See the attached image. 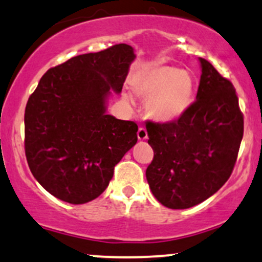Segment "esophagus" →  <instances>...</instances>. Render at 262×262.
I'll return each instance as SVG.
<instances>
[{"label": "esophagus", "mask_w": 262, "mask_h": 262, "mask_svg": "<svg viewBox=\"0 0 262 262\" xmlns=\"http://www.w3.org/2000/svg\"><path fill=\"white\" fill-rule=\"evenodd\" d=\"M137 137H138V140H141V141H143V140H146L147 137H148V135H147V130L144 127H140L138 128V131H137Z\"/></svg>", "instance_id": "obj_1"}]
</instances>
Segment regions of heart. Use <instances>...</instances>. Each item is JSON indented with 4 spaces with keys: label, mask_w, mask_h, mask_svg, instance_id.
<instances>
[{
    "label": "heart",
    "mask_w": 262,
    "mask_h": 262,
    "mask_svg": "<svg viewBox=\"0 0 262 262\" xmlns=\"http://www.w3.org/2000/svg\"><path fill=\"white\" fill-rule=\"evenodd\" d=\"M135 88L138 93L149 97L147 112L158 121L179 119L192 103L191 76L186 71L170 66H156L147 70L136 78Z\"/></svg>",
    "instance_id": "heart-1"
}]
</instances>
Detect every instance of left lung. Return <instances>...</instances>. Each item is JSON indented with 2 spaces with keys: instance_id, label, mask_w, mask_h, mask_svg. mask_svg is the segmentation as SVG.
<instances>
[{
  "instance_id": "obj_1",
  "label": "left lung",
  "mask_w": 262,
  "mask_h": 262,
  "mask_svg": "<svg viewBox=\"0 0 262 262\" xmlns=\"http://www.w3.org/2000/svg\"><path fill=\"white\" fill-rule=\"evenodd\" d=\"M196 100L174 121H147L155 157L146 178L165 207L184 210L217 192L234 169L244 116L234 85L205 58Z\"/></svg>"
}]
</instances>
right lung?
Masks as SVG:
<instances>
[{"instance_id":"1","label":"right lung","mask_w":262,"mask_h":262,"mask_svg":"<svg viewBox=\"0 0 262 262\" xmlns=\"http://www.w3.org/2000/svg\"><path fill=\"white\" fill-rule=\"evenodd\" d=\"M135 57L127 44L78 55L46 71L30 94L24 114L27 162L55 198L73 205L97 199L136 144V122L105 113L106 97L121 92Z\"/></svg>"}]
</instances>
